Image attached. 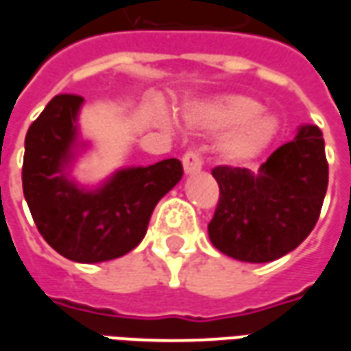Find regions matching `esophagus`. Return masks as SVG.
Masks as SVG:
<instances>
[{
    "label": "esophagus",
    "mask_w": 351,
    "mask_h": 351,
    "mask_svg": "<svg viewBox=\"0 0 351 351\" xmlns=\"http://www.w3.org/2000/svg\"><path fill=\"white\" fill-rule=\"evenodd\" d=\"M182 165L186 175H195V173H199L201 167H203V161L199 158V154L186 152L182 158Z\"/></svg>",
    "instance_id": "obj_1"
}]
</instances>
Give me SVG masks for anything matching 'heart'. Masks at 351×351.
<instances>
[{"instance_id":"1","label":"heart","mask_w":351,"mask_h":351,"mask_svg":"<svg viewBox=\"0 0 351 351\" xmlns=\"http://www.w3.org/2000/svg\"><path fill=\"white\" fill-rule=\"evenodd\" d=\"M158 122L171 125L165 114L158 116ZM190 123L206 131H226L216 141L214 154L229 167H243L258 160L280 133L278 116L244 93H223L206 101L190 112Z\"/></svg>"}]
</instances>
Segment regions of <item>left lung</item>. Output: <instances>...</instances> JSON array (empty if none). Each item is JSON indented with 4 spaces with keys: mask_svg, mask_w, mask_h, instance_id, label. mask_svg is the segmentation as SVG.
<instances>
[{
    "mask_svg": "<svg viewBox=\"0 0 351 351\" xmlns=\"http://www.w3.org/2000/svg\"><path fill=\"white\" fill-rule=\"evenodd\" d=\"M220 201L208 223L210 243L229 258L269 263L310 235L324 205L329 165L317 125H301L258 173L216 167Z\"/></svg>",
    "mask_w": 351,
    "mask_h": 351,
    "instance_id": "1",
    "label": "left lung"
}]
</instances>
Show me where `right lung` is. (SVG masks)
<instances>
[{
	"mask_svg": "<svg viewBox=\"0 0 351 351\" xmlns=\"http://www.w3.org/2000/svg\"><path fill=\"white\" fill-rule=\"evenodd\" d=\"M84 97L62 93L45 107L26 135L22 188L43 239L64 258L101 263L125 256L146 235L154 208L180 182L175 158L123 167L97 186L75 180L73 167L90 148L80 138Z\"/></svg>",
	"mask_w": 351,
	"mask_h": 351,
	"instance_id": "right-lung-1",
	"label": "right lung"
}]
</instances>
